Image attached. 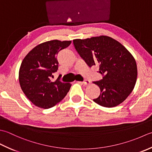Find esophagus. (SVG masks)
I'll return each mask as SVG.
<instances>
[{"mask_svg":"<svg viewBox=\"0 0 152 152\" xmlns=\"http://www.w3.org/2000/svg\"><path fill=\"white\" fill-rule=\"evenodd\" d=\"M78 83H80V84H82V85H88L90 84V83H91V82H90V80H85V81H83V82L78 81Z\"/></svg>","mask_w":152,"mask_h":152,"instance_id":"1","label":"esophagus"}]
</instances>
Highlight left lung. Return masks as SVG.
Wrapping results in <instances>:
<instances>
[{
  "mask_svg": "<svg viewBox=\"0 0 152 152\" xmlns=\"http://www.w3.org/2000/svg\"><path fill=\"white\" fill-rule=\"evenodd\" d=\"M73 45L89 67L98 65L104 75L99 81L100 94L94 102L101 106L113 107L125 101L137 79V66L133 56L122 44L110 37L100 35L74 39Z\"/></svg>",
  "mask_w": 152,
  "mask_h": 152,
  "instance_id": "left-lung-1",
  "label": "left lung"
}]
</instances>
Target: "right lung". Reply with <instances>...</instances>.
Masks as SVG:
<instances>
[{"label": "right lung", "instance_id": "add662e5", "mask_svg": "<svg viewBox=\"0 0 152 152\" xmlns=\"http://www.w3.org/2000/svg\"><path fill=\"white\" fill-rule=\"evenodd\" d=\"M72 41L52 40L36 46L21 62L19 70L21 88L27 98L36 106L48 109L62 100L69 92L70 83L56 80L52 73L58 67L56 56L67 48Z\"/></svg>", "mask_w": 152, "mask_h": 152}]
</instances>
